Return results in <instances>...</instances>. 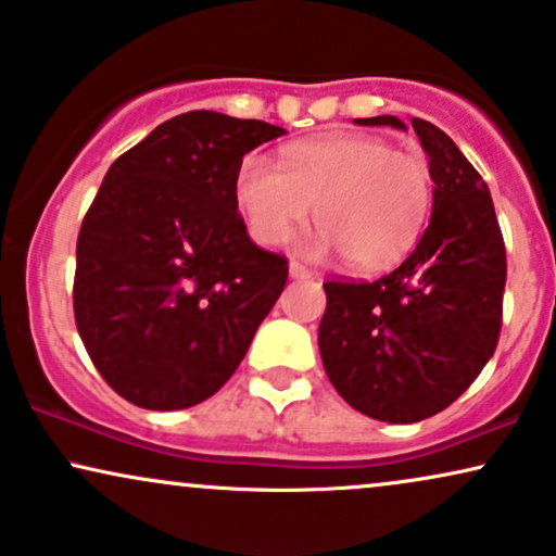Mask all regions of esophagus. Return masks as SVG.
Instances as JSON below:
<instances>
[{
  "label": "esophagus",
  "mask_w": 556,
  "mask_h": 556,
  "mask_svg": "<svg viewBox=\"0 0 556 556\" xmlns=\"http://www.w3.org/2000/svg\"><path fill=\"white\" fill-rule=\"evenodd\" d=\"M289 276H291V278H296V280H304V278H312V273L306 270L304 265L291 263V265H289Z\"/></svg>",
  "instance_id": "esophagus-1"
}]
</instances>
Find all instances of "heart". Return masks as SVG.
<instances>
[{
    "label": "heart",
    "mask_w": 556,
    "mask_h": 556,
    "mask_svg": "<svg viewBox=\"0 0 556 556\" xmlns=\"http://www.w3.org/2000/svg\"><path fill=\"white\" fill-rule=\"evenodd\" d=\"M235 193L257 242H283L314 205L321 231L301 242V252L321 257L338 247L348 265L374 273L400 263L415 247L433 180L422 156L394 152L392 143L327 136L286 149L283 169L265 156H244Z\"/></svg>",
    "instance_id": "b5f03b06"
}]
</instances>
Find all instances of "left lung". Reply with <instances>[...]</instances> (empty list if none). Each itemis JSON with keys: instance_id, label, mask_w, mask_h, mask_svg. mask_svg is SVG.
<instances>
[{"instance_id": "1", "label": "left lung", "mask_w": 556, "mask_h": 556, "mask_svg": "<svg viewBox=\"0 0 556 556\" xmlns=\"http://www.w3.org/2000/svg\"><path fill=\"white\" fill-rule=\"evenodd\" d=\"M392 126L394 115L355 118ZM430 156L433 214L396 270L374 283L327 280L319 353L338 394L381 422H420L458 400L497 348L505 244L490 188L454 141L413 118Z\"/></svg>"}]
</instances>
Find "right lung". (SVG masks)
<instances>
[{
    "label": "right lung",
    "mask_w": 556,
    "mask_h": 556,
    "mask_svg": "<svg viewBox=\"0 0 556 556\" xmlns=\"http://www.w3.org/2000/svg\"><path fill=\"white\" fill-rule=\"evenodd\" d=\"M286 128L214 111L156 126L111 164L77 239L74 319L136 407L185 409L229 381L273 309L286 257L237 214V169Z\"/></svg>",
    "instance_id": "add662e5"
}]
</instances>
